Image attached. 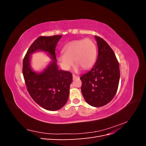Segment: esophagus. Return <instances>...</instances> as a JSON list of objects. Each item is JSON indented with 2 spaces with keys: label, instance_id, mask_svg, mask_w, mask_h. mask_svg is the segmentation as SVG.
<instances>
[{
  "label": "esophagus",
  "instance_id": "obj_1",
  "mask_svg": "<svg viewBox=\"0 0 146 146\" xmlns=\"http://www.w3.org/2000/svg\"><path fill=\"white\" fill-rule=\"evenodd\" d=\"M72 76H73V79H76V78H79V77L78 76H75V75H72Z\"/></svg>",
  "mask_w": 146,
  "mask_h": 146
}]
</instances>
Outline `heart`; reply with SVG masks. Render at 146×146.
<instances>
[{
    "label": "heart",
    "mask_w": 146,
    "mask_h": 146,
    "mask_svg": "<svg viewBox=\"0 0 146 146\" xmlns=\"http://www.w3.org/2000/svg\"><path fill=\"white\" fill-rule=\"evenodd\" d=\"M63 54L57 56L58 63L63 69L68 70L76 64L75 70L80 68L88 69L93 66L98 55V48L95 42L90 38L78 39L68 43L63 48Z\"/></svg>",
    "instance_id": "obj_1"
}]
</instances>
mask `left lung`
I'll list each match as a JSON object with an SVG mask.
<instances>
[{
  "label": "left lung",
  "instance_id": "1",
  "mask_svg": "<svg viewBox=\"0 0 146 146\" xmlns=\"http://www.w3.org/2000/svg\"><path fill=\"white\" fill-rule=\"evenodd\" d=\"M98 47V57L89 72L80 77L82 93L86 102L94 107L108 104L115 96L120 78L119 64L108 44L95 36Z\"/></svg>",
  "mask_w": 146,
  "mask_h": 146
}]
</instances>
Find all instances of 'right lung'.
Instances as JSON below:
<instances>
[{"mask_svg": "<svg viewBox=\"0 0 146 146\" xmlns=\"http://www.w3.org/2000/svg\"><path fill=\"white\" fill-rule=\"evenodd\" d=\"M62 35L40 36L28 49L23 61V76L27 91L33 100L48 111H56L66 104L69 95L72 75L58 69L55 48ZM37 51L46 52L52 60L40 72H35L31 66V56Z\"/></svg>", "mask_w": 146, "mask_h": 146, "instance_id": "obj_1", "label": "right lung"}]
</instances>
